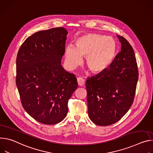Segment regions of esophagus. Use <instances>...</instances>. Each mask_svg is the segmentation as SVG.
Segmentation results:
<instances>
[{
  "mask_svg": "<svg viewBox=\"0 0 153 153\" xmlns=\"http://www.w3.org/2000/svg\"><path fill=\"white\" fill-rule=\"evenodd\" d=\"M77 81L79 86H82L84 85V84H85V80L81 77H78L77 78Z\"/></svg>",
  "mask_w": 153,
  "mask_h": 153,
  "instance_id": "1",
  "label": "esophagus"
}]
</instances>
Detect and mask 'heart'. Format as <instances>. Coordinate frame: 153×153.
I'll return each instance as SVG.
<instances>
[{
  "label": "heart",
  "instance_id": "b5f03b06",
  "mask_svg": "<svg viewBox=\"0 0 153 153\" xmlns=\"http://www.w3.org/2000/svg\"><path fill=\"white\" fill-rule=\"evenodd\" d=\"M117 52V44L109 36L97 33H86L79 36L75 47L68 45L65 51V61L70 69H74L85 56V63L92 73H100L112 62Z\"/></svg>",
  "mask_w": 153,
  "mask_h": 153
}]
</instances>
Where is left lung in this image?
Listing matches in <instances>:
<instances>
[{
	"instance_id": "1",
	"label": "left lung",
	"mask_w": 153,
	"mask_h": 153,
	"mask_svg": "<svg viewBox=\"0 0 153 153\" xmlns=\"http://www.w3.org/2000/svg\"><path fill=\"white\" fill-rule=\"evenodd\" d=\"M117 37L120 52L106 70L86 82L89 117L99 126L120 120L132 106L136 90L139 71L134 51L125 38Z\"/></svg>"
}]
</instances>
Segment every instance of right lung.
I'll use <instances>...</instances> for the list:
<instances>
[{"label":"right lung","instance_id":"right-lung-1","mask_svg":"<svg viewBox=\"0 0 153 153\" xmlns=\"http://www.w3.org/2000/svg\"><path fill=\"white\" fill-rule=\"evenodd\" d=\"M67 31L53 28L34 33L19 49L16 82L22 105L37 122H61L68 112V101L78 88L75 75L61 65Z\"/></svg>","mask_w":153,"mask_h":153}]
</instances>
